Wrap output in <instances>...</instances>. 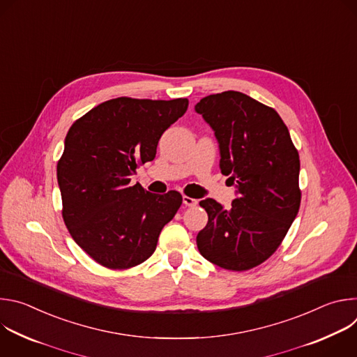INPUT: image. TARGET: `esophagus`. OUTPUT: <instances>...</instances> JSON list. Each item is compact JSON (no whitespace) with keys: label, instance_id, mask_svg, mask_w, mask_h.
I'll list each match as a JSON object with an SVG mask.
<instances>
[{"label":"esophagus","instance_id":"34e87169","mask_svg":"<svg viewBox=\"0 0 357 357\" xmlns=\"http://www.w3.org/2000/svg\"><path fill=\"white\" fill-rule=\"evenodd\" d=\"M182 202H183V205H185V206H189V208L196 206V203H197V200H196V199L189 197V196H183V197H182Z\"/></svg>","mask_w":357,"mask_h":357}]
</instances>
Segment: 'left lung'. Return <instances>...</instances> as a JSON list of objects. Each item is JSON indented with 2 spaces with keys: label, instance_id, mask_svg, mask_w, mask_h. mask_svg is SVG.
<instances>
[{
  "label": "left lung",
  "instance_id": "left-lung-1",
  "mask_svg": "<svg viewBox=\"0 0 357 357\" xmlns=\"http://www.w3.org/2000/svg\"><path fill=\"white\" fill-rule=\"evenodd\" d=\"M195 112L215 131L222 174L237 188L230 209L200 200L209 220L197 248L225 270L254 268L274 254L298 215V151L278 113L244 93L206 96Z\"/></svg>",
  "mask_w": 357,
  "mask_h": 357
}]
</instances>
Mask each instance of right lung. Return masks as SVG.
Returning <instances> with one entry per match:
<instances>
[{
  "label": "right lung",
  "instance_id": "right-lung-1",
  "mask_svg": "<svg viewBox=\"0 0 357 357\" xmlns=\"http://www.w3.org/2000/svg\"><path fill=\"white\" fill-rule=\"evenodd\" d=\"M188 105V98L117 97L69 128L56 168L62 216L73 240L96 263L126 270L155 251L182 195L151 193L130 182L138 165L155 158L161 135Z\"/></svg>",
  "mask_w": 357,
  "mask_h": 357
}]
</instances>
